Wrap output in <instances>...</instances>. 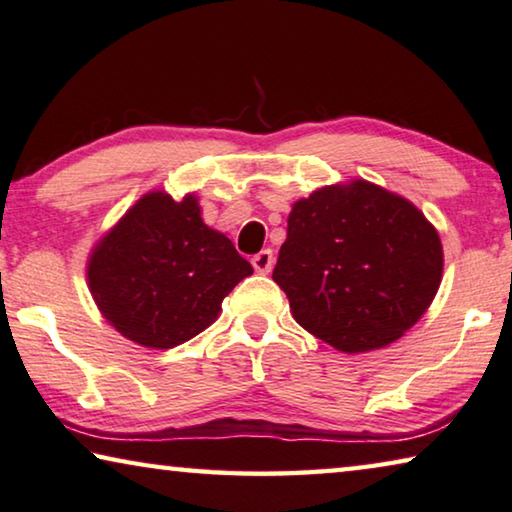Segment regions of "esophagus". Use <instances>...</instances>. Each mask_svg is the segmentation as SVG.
Masks as SVG:
<instances>
[{"mask_svg": "<svg viewBox=\"0 0 512 512\" xmlns=\"http://www.w3.org/2000/svg\"><path fill=\"white\" fill-rule=\"evenodd\" d=\"M251 265H254V270L258 274H270L272 267H274V254L272 249H263L258 251V254L251 258Z\"/></svg>", "mask_w": 512, "mask_h": 512, "instance_id": "1", "label": "esophagus"}]
</instances>
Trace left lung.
<instances>
[{
    "mask_svg": "<svg viewBox=\"0 0 512 512\" xmlns=\"http://www.w3.org/2000/svg\"><path fill=\"white\" fill-rule=\"evenodd\" d=\"M292 317L358 354L399 340L442 281V242L408 199L356 179L292 204L272 272Z\"/></svg>",
    "mask_w": 512,
    "mask_h": 512,
    "instance_id": "obj_1",
    "label": "left lung"
}]
</instances>
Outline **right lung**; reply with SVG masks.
Instances as JSON below:
<instances>
[{
  "mask_svg": "<svg viewBox=\"0 0 512 512\" xmlns=\"http://www.w3.org/2000/svg\"><path fill=\"white\" fill-rule=\"evenodd\" d=\"M254 274L233 242L201 220L195 195L174 201L149 192L97 242L88 288L124 338L170 349L195 338L222 311V299Z\"/></svg>",
  "mask_w": 512,
  "mask_h": 512,
  "instance_id": "1",
  "label": "right lung"
}]
</instances>
